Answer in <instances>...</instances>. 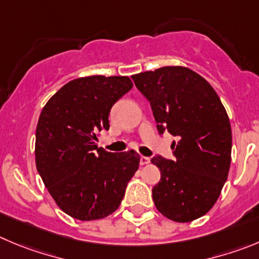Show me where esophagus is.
I'll list each match as a JSON object with an SVG mask.
<instances>
[{
    "label": "esophagus",
    "instance_id": "esophagus-1",
    "mask_svg": "<svg viewBox=\"0 0 259 259\" xmlns=\"http://www.w3.org/2000/svg\"><path fill=\"white\" fill-rule=\"evenodd\" d=\"M149 162H151V159H149V157H144V156L141 157V165L142 166H143V165H148Z\"/></svg>",
    "mask_w": 259,
    "mask_h": 259
}]
</instances>
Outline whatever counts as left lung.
<instances>
[{"mask_svg": "<svg viewBox=\"0 0 259 259\" xmlns=\"http://www.w3.org/2000/svg\"><path fill=\"white\" fill-rule=\"evenodd\" d=\"M135 87L151 103L159 134L176 138L175 158L154 156L161 171L152 189L163 216L190 222L206 214L220 197L231 162V126L211 84L193 70L165 66L133 75Z\"/></svg>", "mask_w": 259, "mask_h": 259, "instance_id": "1", "label": "left lung"}]
</instances>
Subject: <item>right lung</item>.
<instances>
[{
  "instance_id": "add662e5",
  "label": "right lung",
  "mask_w": 259,
  "mask_h": 259,
  "mask_svg": "<svg viewBox=\"0 0 259 259\" xmlns=\"http://www.w3.org/2000/svg\"><path fill=\"white\" fill-rule=\"evenodd\" d=\"M133 88L127 76L74 79L53 94L35 130V165L57 206L80 221L113 213L139 167L135 151L98 148L111 107Z\"/></svg>"
}]
</instances>
